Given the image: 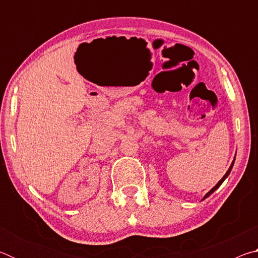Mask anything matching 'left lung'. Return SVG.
Wrapping results in <instances>:
<instances>
[{
  "label": "left lung",
  "mask_w": 258,
  "mask_h": 258,
  "mask_svg": "<svg viewBox=\"0 0 258 258\" xmlns=\"http://www.w3.org/2000/svg\"><path fill=\"white\" fill-rule=\"evenodd\" d=\"M233 164H234V159H233V161H232V164H231V166H230V167H229V169H228V172H226V173H225V175H224L223 177H222L220 181H218V183H217V184H216L215 186H214V187H212V189H211V191H208V192H207V194H206V195H205V197H204V198H203L202 200H204V199H206V198H208V197H209V196H211V195L213 194V192H214V191H215V190H217V189H218V187H220V186H221V184H222V183H223V182H224V180H225V178H226V177H228V176H229V174L231 173V169H232V167H233Z\"/></svg>",
  "instance_id": "left-lung-1"
}]
</instances>
